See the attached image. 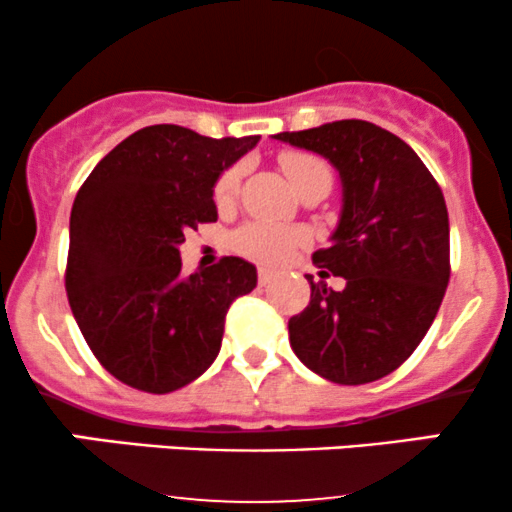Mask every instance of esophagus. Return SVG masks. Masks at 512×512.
Segmentation results:
<instances>
[{
  "mask_svg": "<svg viewBox=\"0 0 512 512\" xmlns=\"http://www.w3.org/2000/svg\"><path fill=\"white\" fill-rule=\"evenodd\" d=\"M272 276H274V274H272V272H269V269H264V267H262V269H260V272H257V281H260V284H262V286H267V284H269V281H272Z\"/></svg>",
  "mask_w": 512,
  "mask_h": 512,
  "instance_id": "34e87169",
  "label": "esophagus"
}]
</instances>
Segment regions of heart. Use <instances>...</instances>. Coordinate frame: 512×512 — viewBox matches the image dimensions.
I'll return each mask as SVG.
<instances>
[{"mask_svg":"<svg viewBox=\"0 0 512 512\" xmlns=\"http://www.w3.org/2000/svg\"><path fill=\"white\" fill-rule=\"evenodd\" d=\"M279 163L281 170L286 173V178H289L293 185V190L303 187L305 182L317 178V175H330V168H327V163L322 161V158L305 154V151H286V154H281ZM240 175H243V166H240V163L223 170L221 178L216 180L214 185L216 202L228 204L236 197ZM303 240L305 233L296 226H284V223L272 221H250L233 233L231 248L252 262L269 264V267H272V264L284 262Z\"/></svg>","mask_w":512,"mask_h":512,"instance_id":"heart-1","label":"heart"}]
</instances>
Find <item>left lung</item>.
<instances>
[{
	"label": "left lung",
	"mask_w": 512,
	"mask_h": 512,
	"mask_svg": "<svg viewBox=\"0 0 512 512\" xmlns=\"http://www.w3.org/2000/svg\"><path fill=\"white\" fill-rule=\"evenodd\" d=\"M279 142L325 156L342 178V216L313 262L344 276L310 281V303L289 320L291 349L337 385L385 378L414 354L450 281L448 207L407 142L366 120H337Z\"/></svg>",
	"instance_id": "left-lung-1"
}]
</instances>
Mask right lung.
I'll return each mask as SVG.
<instances>
[{
  "label": "right lung",
  "instance_id": "1",
  "mask_svg": "<svg viewBox=\"0 0 512 512\" xmlns=\"http://www.w3.org/2000/svg\"><path fill=\"white\" fill-rule=\"evenodd\" d=\"M257 142L151 125L117 144L76 192L64 286L86 344L120 383L166 395L219 356L228 308L255 289L257 269L223 257L185 276L180 243L216 221V180Z\"/></svg>",
  "mask_w": 512,
  "mask_h": 512
}]
</instances>
